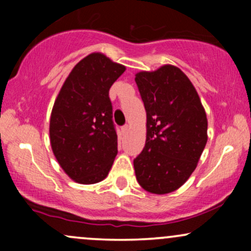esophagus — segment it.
I'll use <instances>...</instances> for the list:
<instances>
[{
	"instance_id": "34e87169",
	"label": "esophagus",
	"mask_w": 251,
	"mask_h": 251,
	"mask_svg": "<svg viewBox=\"0 0 251 251\" xmlns=\"http://www.w3.org/2000/svg\"><path fill=\"white\" fill-rule=\"evenodd\" d=\"M122 129H123V132H124V133H125V132H127L128 129H129V126H128V125H125V126H123Z\"/></svg>"
}]
</instances>
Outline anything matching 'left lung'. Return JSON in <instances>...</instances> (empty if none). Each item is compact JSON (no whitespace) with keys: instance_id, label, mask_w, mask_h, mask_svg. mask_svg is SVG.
<instances>
[{"instance_id":"left-lung-1","label":"left lung","mask_w":251,"mask_h":251,"mask_svg":"<svg viewBox=\"0 0 251 251\" xmlns=\"http://www.w3.org/2000/svg\"><path fill=\"white\" fill-rule=\"evenodd\" d=\"M146 111V142L133 160L144 190L165 195L179 189L197 168L208 142V119L197 91L179 68L164 65L135 74Z\"/></svg>"}]
</instances>
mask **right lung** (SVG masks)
I'll list each match as a JSON object with an SVG mask.
<instances>
[{
	"instance_id": "right-lung-1",
	"label": "right lung",
	"mask_w": 251,
	"mask_h": 251,
	"mask_svg": "<svg viewBox=\"0 0 251 251\" xmlns=\"http://www.w3.org/2000/svg\"><path fill=\"white\" fill-rule=\"evenodd\" d=\"M126 71L102 53H92L74 66L50 114L51 150L66 175L79 184L107 177L118 153L108 91Z\"/></svg>"
}]
</instances>
